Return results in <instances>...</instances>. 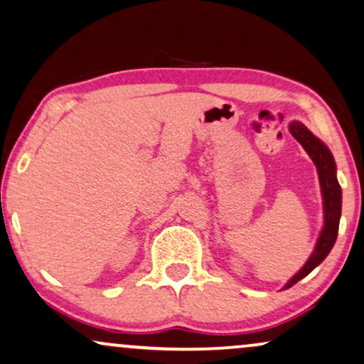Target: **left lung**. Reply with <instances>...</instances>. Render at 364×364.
I'll return each instance as SVG.
<instances>
[{"label":"left lung","mask_w":364,"mask_h":364,"mask_svg":"<svg viewBox=\"0 0 364 364\" xmlns=\"http://www.w3.org/2000/svg\"><path fill=\"white\" fill-rule=\"evenodd\" d=\"M289 132L298 143L304 148V151L309 154L313 163L316 164L319 185H321V195H323V211H324V225L323 230L319 232V238L314 246V251L309 256V259L304 263L301 269L293 276L291 279L284 284L283 289L291 288L296 284L299 279L308 276L321 261L329 255V251L334 246L338 236V228H340V218H341V186L336 178V163L331 151H329L326 144L321 139H318L309 129L299 121H293L289 124Z\"/></svg>","instance_id":"8db88e82"}]
</instances>
